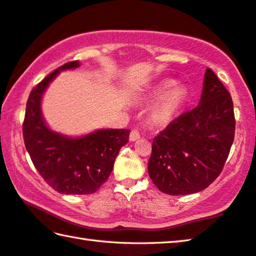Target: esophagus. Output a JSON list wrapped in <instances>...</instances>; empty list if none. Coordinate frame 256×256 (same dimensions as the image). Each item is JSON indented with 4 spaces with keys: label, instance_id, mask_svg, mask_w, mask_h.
<instances>
[{
    "label": "esophagus",
    "instance_id": "esophagus-1",
    "mask_svg": "<svg viewBox=\"0 0 256 256\" xmlns=\"http://www.w3.org/2000/svg\"><path fill=\"white\" fill-rule=\"evenodd\" d=\"M140 132H138L136 128H133L131 133H130V141H136L140 138Z\"/></svg>",
    "mask_w": 256,
    "mask_h": 256
}]
</instances>
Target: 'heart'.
I'll use <instances>...</instances> for the list:
<instances>
[{
  "label": "heart",
  "mask_w": 256,
  "mask_h": 256,
  "mask_svg": "<svg viewBox=\"0 0 256 256\" xmlns=\"http://www.w3.org/2000/svg\"><path fill=\"white\" fill-rule=\"evenodd\" d=\"M174 85V80H166L158 86L156 94L162 95L164 92L169 90ZM184 100V90L182 87L176 86L170 90L164 96V98L156 106V118L161 122L170 120L172 116L178 112L179 108L182 106Z\"/></svg>",
  "instance_id": "heart-1"
}]
</instances>
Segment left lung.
Segmentation results:
<instances>
[{"mask_svg": "<svg viewBox=\"0 0 256 256\" xmlns=\"http://www.w3.org/2000/svg\"><path fill=\"white\" fill-rule=\"evenodd\" d=\"M234 136L230 94L207 68L199 104L153 138L148 176L160 192L171 196L202 192L220 174Z\"/></svg>", "mask_w": 256, "mask_h": 256, "instance_id": "obj_1", "label": "left lung"}]
</instances>
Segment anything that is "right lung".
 I'll list each match as a JSON object with an SVG mask.
<instances>
[{
  "mask_svg": "<svg viewBox=\"0 0 256 256\" xmlns=\"http://www.w3.org/2000/svg\"><path fill=\"white\" fill-rule=\"evenodd\" d=\"M80 67L66 62L31 90L23 120V140L32 164L51 188L66 194L97 192L112 172L120 148L128 142L130 130H98L82 138L52 132L41 114V97L49 82L64 69Z\"/></svg>",
  "mask_w": 256,
  "mask_h": 256,
  "instance_id": "add662e5",
  "label": "right lung"
}]
</instances>
